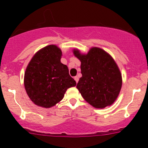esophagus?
I'll use <instances>...</instances> for the list:
<instances>
[{
  "instance_id": "esophagus-1",
  "label": "esophagus",
  "mask_w": 148,
  "mask_h": 148,
  "mask_svg": "<svg viewBox=\"0 0 148 148\" xmlns=\"http://www.w3.org/2000/svg\"><path fill=\"white\" fill-rule=\"evenodd\" d=\"M74 80H75L76 82L77 83L79 82V77H77H77H74Z\"/></svg>"
}]
</instances>
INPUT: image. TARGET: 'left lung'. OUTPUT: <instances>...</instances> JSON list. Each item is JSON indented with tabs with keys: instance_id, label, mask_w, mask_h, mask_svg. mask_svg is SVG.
<instances>
[{
	"instance_id": "1",
	"label": "left lung",
	"mask_w": 148,
	"mask_h": 148,
	"mask_svg": "<svg viewBox=\"0 0 148 148\" xmlns=\"http://www.w3.org/2000/svg\"><path fill=\"white\" fill-rule=\"evenodd\" d=\"M81 62L82 77L77 83L84 99L95 108L110 106L117 99L122 87V75L117 64L108 53L97 47L86 54L73 51Z\"/></svg>"
}]
</instances>
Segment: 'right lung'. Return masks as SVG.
Here are the masks:
<instances>
[{"instance_id": "add662e5", "label": "right lung", "mask_w": 148, "mask_h": 148, "mask_svg": "<svg viewBox=\"0 0 148 148\" xmlns=\"http://www.w3.org/2000/svg\"><path fill=\"white\" fill-rule=\"evenodd\" d=\"M62 52L56 45H49L35 53L24 74V86L31 100L49 108L63 99L68 88L77 83L61 62Z\"/></svg>"}]
</instances>
